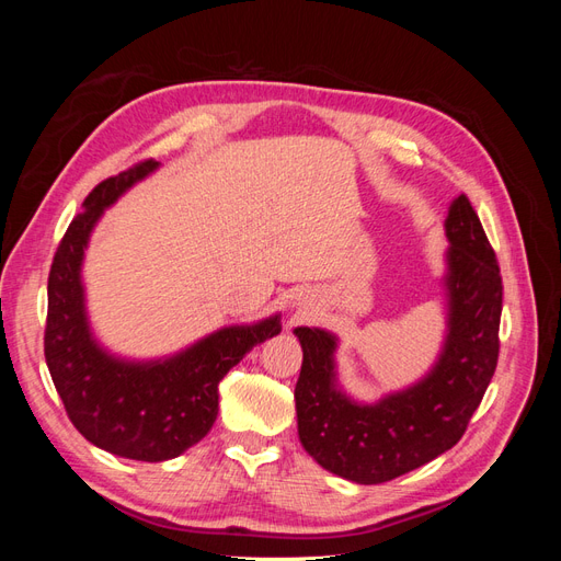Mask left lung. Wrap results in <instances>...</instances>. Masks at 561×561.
<instances>
[{
    "label": "left lung",
    "instance_id": "left-lung-1",
    "mask_svg": "<svg viewBox=\"0 0 561 561\" xmlns=\"http://www.w3.org/2000/svg\"><path fill=\"white\" fill-rule=\"evenodd\" d=\"M447 330L433 367L375 402L339 383V336L295 328L304 360L295 386L299 443L316 461L358 484H381L451 449L478 410L499 363L503 285L478 213L466 194L445 219Z\"/></svg>",
    "mask_w": 561,
    "mask_h": 561
}]
</instances>
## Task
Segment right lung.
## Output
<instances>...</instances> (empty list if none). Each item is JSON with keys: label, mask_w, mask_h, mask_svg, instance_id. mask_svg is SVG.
<instances>
[{"label": "right lung", "mask_w": 561, "mask_h": 561, "mask_svg": "<svg viewBox=\"0 0 561 561\" xmlns=\"http://www.w3.org/2000/svg\"><path fill=\"white\" fill-rule=\"evenodd\" d=\"M159 161L118 173L83 201L67 227L48 274L44 355L75 428L91 445L133 461L159 463L184 454L208 435L217 419V386L245 353L280 332V313L250 325L210 332L173 355L130 360L107 351L93 334L81 268L103 213Z\"/></svg>", "instance_id": "1"}]
</instances>
